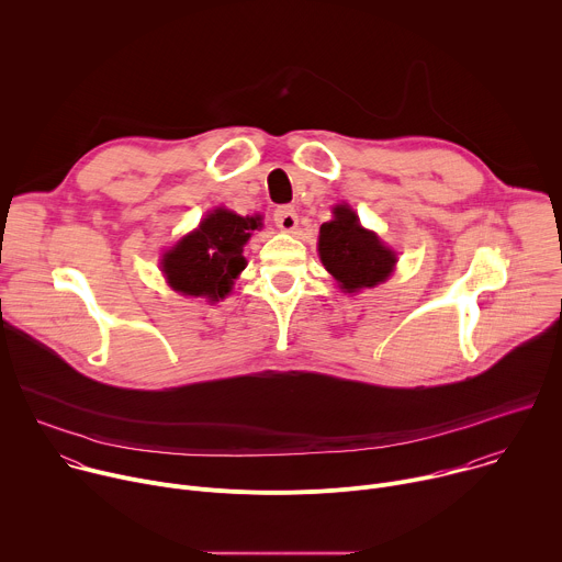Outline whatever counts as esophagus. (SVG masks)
Masks as SVG:
<instances>
[{
	"label": "esophagus",
	"mask_w": 562,
	"mask_h": 562,
	"mask_svg": "<svg viewBox=\"0 0 562 562\" xmlns=\"http://www.w3.org/2000/svg\"><path fill=\"white\" fill-rule=\"evenodd\" d=\"M273 220H276V226L286 233H291L297 226V213L293 211V206H278L273 213Z\"/></svg>",
	"instance_id": "1"
}]
</instances>
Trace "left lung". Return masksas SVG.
<instances>
[{
	"label": "left lung",
	"instance_id": "8db88e82",
	"mask_svg": "<svg viewBox=\"0 0 562 562\" xmlns=\"http://www.w3.org/2000/svg\"><path fill=\"white\" fill-rule=\"evenodd\" d=\"M317 254L345 293L384 282L397 262L382 239L360 224V217L349 204H338L334 220L319 226Z\"/></svg>",
	"mask_w": 562,
	"mask_h": 562
}]
</instances>
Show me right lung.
Masks as SVG:
<instances>
[{"label": "right lung", "instance_id": "right-lung-1", "mask_svg": "<svg viewBox=\"0 0 562 562\" xmlns=\"http://www.w3.org/2000/svg\"><path fill=\"white\" fill-rule=\"evenodd\" d=\"M260 226V215L243 217L228 209H213L195 231L162 256L159 265L169 286L182 295L222 300L243 273L245 245Z\"/></svg>", "mask_w": 562, "mask_h": 562}]
</instances>
